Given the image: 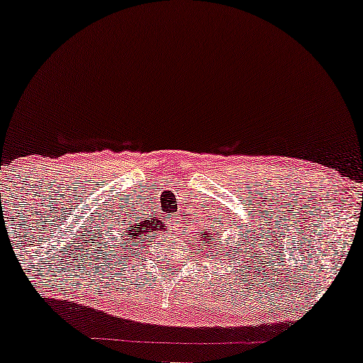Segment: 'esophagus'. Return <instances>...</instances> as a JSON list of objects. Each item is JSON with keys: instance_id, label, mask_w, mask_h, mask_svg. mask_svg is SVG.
Returning <instances> with one entry per match:
<instances>
[{"instance_id": "obj_1", "label": "esophagus", "mask_w": 363, "mask_h": 363, "mask_svg": "<svg viewBox=\"0 0 363 363\" xmlns=\"http://www.w3.org/2000/svg\"><path fill=\"white\" fill-rule=\"evenodd\" d=\"M167 225H168V228H178L180 226V220H175V218H173V220L167 221Z\"/></svg>"}]
</instances>
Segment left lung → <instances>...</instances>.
Returning a JSON list of instances; mask_svg holds the SVG:
<instances>
[{"instance_id": "1", "label": "left lung", "mask_w": 363, "mask_h": 363, "mask_svg": "<svg viewBox=\"0 0 363 363\" xmlns=\"http://www.w3.org/2000/svg\"><path fill=\"white\" fill-rule=\"evenodd\" d=\"M200 241H201V246L206 247V251L210 252V255L213 256L216 252L218 255V247H216V238H215V233H206V231H201L200 233ZM201 251V250H200Z\"/></svg>"}]
</instances>
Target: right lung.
<instances>
[{"mask_svg":"<svg viewBox=\"0 0 363 363\" xmlns=\"http://www.w3.org/2000/svg\"><path fill=\"white\" fill-rule=\"evenodd\" d=\"M128 218H130V221L127 223L125 218L123 220L125 225H121V228L116 231V235L112 233L111 242H108V246H112L111 252L116 255V259L122 255L121 262L130 259L133 247H137L142 241L148 240L150 236H157V233L163 231V228H165V223L160 218H147V220H142V216H137L135 213H132ZM128 250L131 251V255L127 257L126 252ZM133 255H137V251H133Z\"/></svg>","mask_w":363,"mask_h":363,"instance_id":"right-lung-1","label":"right lung"}]
</instances>
